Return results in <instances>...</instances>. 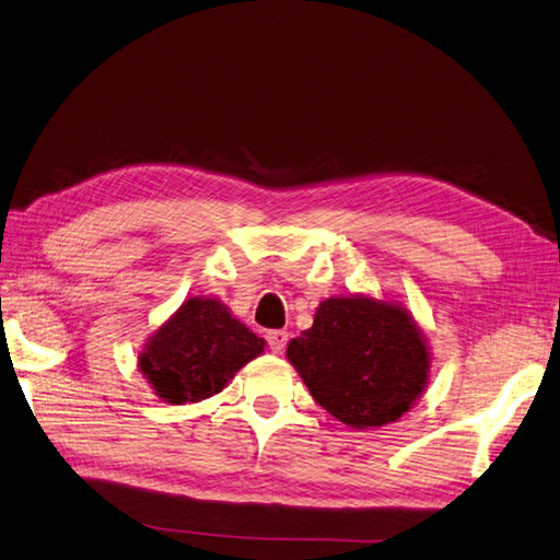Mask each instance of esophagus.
<instances>
[{
    "label": "esophagus",
    "instance_id": "1",
    "mask_svg": "<svg viewBox=\"0 0 560 560\" xmlns=\"http://www.w3.org/2000/svg\"><path fill=\"white\" fill-rule=\"evenodd\" d=\"M266 339H268V347H270L272 353H282L284 347H288L290 335L284 332V330H270V332L266 335Z\"/></svg>",
    "mask_w": 560,
    "mask_h": 560
}]
</instances>
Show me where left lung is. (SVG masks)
<instances>
[{
  "instance_id": "obj_1",
  "label": "left lung",
  "mask_w": 560,
  "mask_h": 560,
  "mask_svg": "<svg viewBox=\"0 0 560 560\" xmlns=\"http://www.w3.org/2000/svg\"><path fill=\"white\" fill-rule=\"evenodd\" d=\"M288 359L327 413L368 430L411 411L428 387L432 353L404 304L349 294L318 304Z\"/></svg>"
}]
</instances>
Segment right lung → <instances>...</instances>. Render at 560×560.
<instances>
[{
    "instance_id": "add662e5",
    "label": "right lung",
    "mask_w": 560,
    "mask_h": 560,
    "mask_svg": "<svg viewBox=\"0 0 560 560\" xmlns=\"http://www.w3.org/2000/svg\"><path fill=\"white\" fill-rule=\"evenodd\" d=\"M264 349L221 299L192 296L147 339L138 365L161 401L180 406L223 392Z\"/></svg>"
}]
</instances>
